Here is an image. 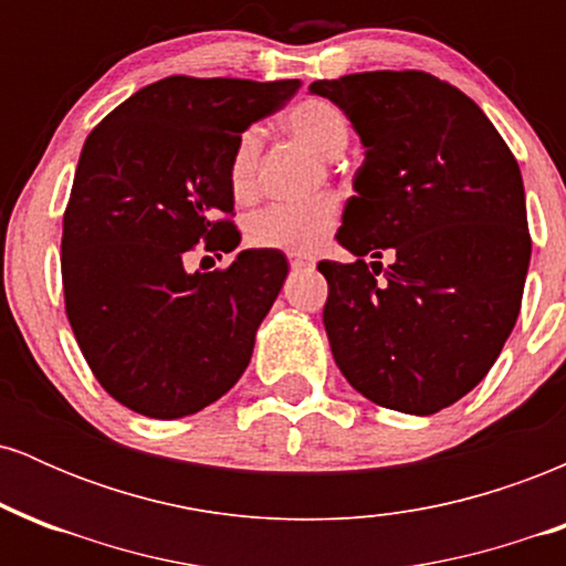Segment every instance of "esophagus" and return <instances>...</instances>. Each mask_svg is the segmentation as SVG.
Listing matches in <instances>:
<instances>
[{"instance_id": "1", "label": "esophagus", "mask_w": 566, "mask_h": 566, "mask_svg": "<svg viewBox=\"0 0 566 566\" xmlns=\"http://www.w3.org/2000/svg\"><path fill=\"white\" fill-rule=\"evenodd\" d=\"M314 258L311 255H290V265L292 271H303V269H314Z\"/></svg>"}]
</instances>
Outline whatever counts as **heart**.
Masks as SVG:
<instances>
[{
	"label": "heart",
	"mask_w": 566,
	"mask_h": 566,
	"mask_svg": "<svg viewBox=\"0 0 566 566\" xmlns=\"http://www.w3.org/2000/svg\"><path fill=\"white\" fill-rule=\"evenodd\" d=\"M284 127L295 138L308 143L324 157H337L348 143V119L327 97H303L284 114ZM258 159H261V129L247 127L239 133L229 159V186L237 199L252 197L258 186ZM340 218L335 197H322L308 205H269L250 216L244 226L247 242L261 250L314 252Z\"/></svg>",
	"instance_id": "obj_1"
}]
</instances>
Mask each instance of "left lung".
Instances as JSON below:
<instances>
[{"label":"left lung","mask_w":566,"mask_h":566,"mask_svg":"<svg viewBox=\"0 0 566 566\" xmlns=\"http://www.w3.org/2000/svg\"><path fill=\"white\" fill-rule=\"evenodd\" d=\"M308 90L367 148L337 231L356 261L319 263L335 365L375 405L433 415L482 382L522 308L532 239L518 161L469 95L426 71Z\"/></svg>","instance_id":"left-lung-1"}]
</instances>
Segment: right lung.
<instances>
[{"label": "right lung", "instance_id": "obj_1", "mask_svg": "<svg viewBox=\"0 0 566 566\" xmlns=\"http://www.w3.org/2000/svg\"><path fill=\"white\" fill-rule=\"evenodd\" d=\"M301 82L167 76L87 135L63 212L66 316L90 369L119 405L172 420L218 401L250 365L287 258L242 250L188 274L193 247L231 252L229 159L239 133Z\"/></svg>", "mask_w": 566, "mask_h": 566}]
</instances>
